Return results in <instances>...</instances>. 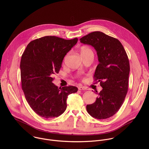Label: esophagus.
Listing matches in <instances>:
<instances>
[{"mask_svg": "<svg viewBox=\"0 0 149 149\" xmlns=\"http://www.w3.org/2000/svg\"><path fill=\"white\" fill-rule=\"evenodd\" d=\"M78 89H79V90H80V91H83V90L86 89V88H85V86H79L78 87Z\"/></svg>", "mask_w": 149, "mask_h": 149, "instance_id": "obj_1", "label": "esophagus"}]
</instances>
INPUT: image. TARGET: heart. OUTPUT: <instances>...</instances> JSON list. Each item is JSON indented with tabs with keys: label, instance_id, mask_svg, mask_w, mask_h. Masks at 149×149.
Here are the masks:
<instances>
[{
	"label": "heart",
	"instance_id": "heart-1",
	"mask_svg": "<svg viewBox=\"0 0 149 149\" xmlns=\"http://www.w3.org/2000/svg\"><path fill=\"white\" fill-rule=\"evenodd\" d=\"M89 53H93L92 50L91 49H90L89 47L83 46L80 49V54L82 57L88 54H89Z\"/></svg>",
	"mask_w": 149,
	"mask_h": 149
}]
</instances>
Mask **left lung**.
Listing matches in <instances>:
<instances>
[{
    "label": "left lung",
    "instance_id": "obj_1",
    "mask_svg": "<svg viewBox=\"0 0 149 149\" xmlns=\"http://www.w3.org/2000/svg\"><path fill=\"white\" fill-rule=\"evenodd\" d=\"M80 42L93 46L98 57L95 81L103 89L96 94V102L86 106L88 113L97 119L115 115L123 104L128 87L130 64L120 42L100 31H94L80 39Z\"/></svg>",
    "mask_w": 149,
    "mask_h": 149
}]
</instances>
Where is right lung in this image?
<instances>
[{
    "mask_svg": "<svg viewBox=\"0 0 149 149\" xmlns=\"http://www.w3.org/2000/svg\"><path fill=\"white\" fill-rule=\"evenodd\" d=\"M77 41L45 36L31 41L22 56V88L29 106L41 117L61 115L66 108L68 96L78 91L74 86L58 88L53 83L65 56Z\"/></svg>",
    "mask_w": 149,
    "mask_h": 149,
    "instance_id": "add662e5",
    "label": "right lung"
}]
</instances>
